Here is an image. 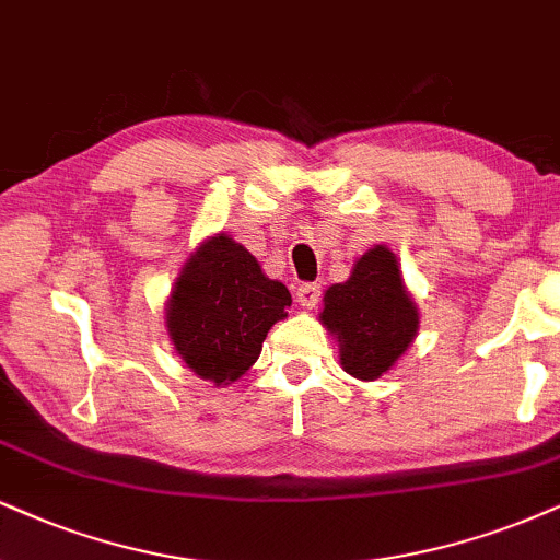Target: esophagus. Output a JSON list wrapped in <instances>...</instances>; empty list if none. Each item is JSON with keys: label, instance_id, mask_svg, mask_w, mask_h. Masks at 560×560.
Instances as JSON below:
<instances>
[{"label": "esophagus", "instance_id": "1", "mask_svg": "<svg viewBox=\"0 0 560 560\" xmlns=\"http://www.w3.org/2000/svg\"><path fill=\"white\" fill-rule=\"evenodd\" d=\"M319 295L322 285H316V282H303V285H299V291H295V301H299V306L303 308H314L316 303H319Z\"/></svg>", "mask_w": 560, "mask_h": 560}]
</instances>
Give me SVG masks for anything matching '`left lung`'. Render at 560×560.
Returning <instances> with one entry per match:
<instances>
[{"instance_id": "left-lung-1", "label": "left lung", "mask_w": 560, "mask_h": 560, "mask_svg": "<svg viewBox=\"0 0 560 560\" xmlns=\"http://www.w3.org/2000/svg\"><path fill=\"white\" fill-rule=\"evenodd\" d=\"M319 322L340 345V365L353 378L374 382L395 369L420 329L395 252L376 244L361 254L350 278L327 288Z\"/></svg>"}]
</instances>
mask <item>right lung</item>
I'll return each mask as SVG.
<instances>
[{"label": "right lung", "mask_w": 560, "mask_h": 560, "mask_svg": "<svg viewBox=\"0 0 560 560\" xmlns=\"http://www.w3.org/2000/svg\"><path fill=\"white\" fill-rule=\"evenodd\" d=\"M291 303L288 288L267 278L244 244L215 233L178 269L165 301V329L186 369L228 386L257 363L267 332L285 319Z\"/></svg>", "instance_id": "add662e5"}]
</instances>
